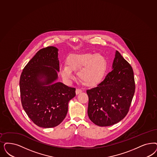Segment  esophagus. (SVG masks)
I'll return each mask as SVG.
<instances>
[{
	"instance_id": "1",
	"label": "esophagus",
	"mask_w": 157,
	"mask_h": 157,
	"mask_svg": "<svg viewBox=\"0 0 157 157\" xmlns=\"http://www.w3.org/2000/svg\"><path fill=\"white\" fill-rule=\"evenodd\" d=\"M82 91L81 89H76L75 91L76 94V95H78V94H80L81 93H82Z\"/></svg>"
}]
</instances>
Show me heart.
<instances>
[{
    "label": "heart",
    "instance_id": "obj_1",
    "mask_svg": "<svg viewBox=\"0 0 157 157\" xmlns=\"http://www.w3.org/2000/svg\"><path fill=\"white\" fill-rule=\"evenodd\" d=\"M66 65L60 68L61 77L66 81L74 79L73 71H77L79 81L87 87L97 86L104 78L107 70V61L103 55L83 53L70 55Z\"/></svg>",
    "mask_w": 157,
    "mask_h": 157
}]
</instances>
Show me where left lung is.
<instances>
[{"label":"left lung","instance_id":"left-lung-1","mask_svg":"<svg viewBox=\"0 0 157 157\" xmlns=\"http://www.w3.org/2000/svg\"><path fill=\"white\" fill-rule=\"evenodd\" d=\"M112 69L98 86L86 91L89 118L99 126H111L124 119L135 93L133 71L118 51Z\"/></svg>","mask_w":157,"mask_h":157}]
</instances>
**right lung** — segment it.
<instances>
[{
  "mask_svg": "<svg viewBox=\"0 0 157 157\" xmlns=\"http://www.w3.org/2000/svg\"><path fill=\"white\" fill-rule=\"evenodd\" d=\"M59 49L49 46L39 50L22 72L20 88L22 105L35 124L50 128L67 115L75 89L58 82Z\"/></svg>",
  "mask_w": 157,
  "mask_h": 157,
  "instance_id": "1",
  "label": "right lung"
}]
</instances>
